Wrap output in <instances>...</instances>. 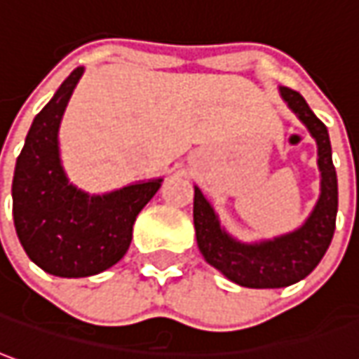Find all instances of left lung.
Masks as SVG:
<instances>
[{"instance_id": "8db88e82", "label": "left lung", "mask_w": 359, "mask_h": 359, "mask_svg": "<svg viewBox=\"0 0 359 359\" xmlns=\"http://www.w3.org/2000/svg\"><path fill=\"white\" fill-rule=\"evenodd\" d=\"M281 100L307 127L316 142L320 194L313 211L295 231L273 238L244 242L224 229L217 211L195 185L194 224L197 246L212 268L242 287L278 289L305 279L318 266L334 236L338 180L326 127L297 91L279 88Z\"/></svg>"}]
</instances>
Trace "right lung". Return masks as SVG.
<instances>
[{"label": "right lung", "mask_w": 359, "mask_h": 359, "mask_svg": "<svg viewBox=\"0 0 359 359\" xmlns=\"http://www.w3.org/2000/svg\"><path fill=\"white\" fill-rule=\"evenodd\" d=\"M83 76L76 68L34 117L13 174L15 231L27 256L58 278H88L127 254L138 212L162 185L142 180L107 194H88L68 180L60 158V123Z\"/></svg>", "instance_id": "right-lung-1"}]
</instances>
